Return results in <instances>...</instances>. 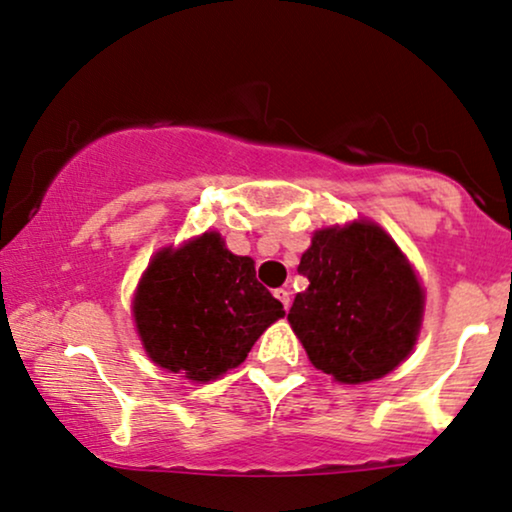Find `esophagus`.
<instances>
[{
    "mask_svg": "<svg viewBox=\"0 0 512 512\" xmlns=\"http://www.w3.org/2000/svg\"><path fill=\"white\" fill-rule=\"evenodd\" d=\"M275 298L284 305V310H289L291 307V291L289 289H275Z\"/></svg>",
    "mask_w": 512,
    "mask_h": 512,
    "instance_id": "34e87169",
    "label": "esophagus"
}]
</instances>
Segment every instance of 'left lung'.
Returning <instances> with one entry per match:
<instances>
[{
    "mask_svg": "<svg viewBox=\"0 0 512 512\" xmlns=\"http://www.w3.org/2000/svg\"><path fill=\"white\" fill-rule=\"evenodd\" d=\"M298 272L310 286L293 300L289 321L319 370L361 384L391 373L410 354L422 286L382 228L361 221L319 230Z\"/></svg>",
    "mask_w": 512,
    "mask_h": 512,
    "instance_id": "left-lung-1",
    "label": "left lung"
}]
</instances>
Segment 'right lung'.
Segmentation results:
<instances>
[{
    "label": "right lung",
    "instance_id": "add662e5",
    "mask_svg": "<svg viewBox=\"0 0 512 512\" xmlns=\"http://www.w3.org/2000/svg\"><path fill=\"white\" fill-rule=\"evenodd\" d=\"M279 317L284 305L258 282L254 261L230 254L216 233L160 251L135 296L146 352L193 382L240 366Z\"/></svg>",
    "mask_w": 512,
    "mask_h": 512
}]
</instances>
